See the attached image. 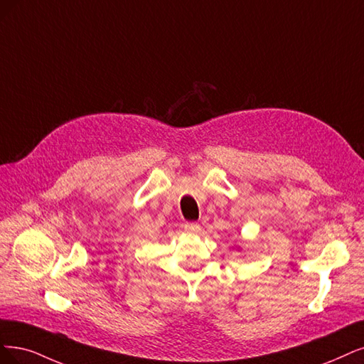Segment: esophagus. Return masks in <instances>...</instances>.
<instances>
[{
  "label": "esophagus",
  "instance_id": "esophagus-1",
  "mask_svg": "<svg viewBox=\"0 0 364 364\" xmlns=\"http://www.w3.org/2000/svg\"><path fill=\"white\" fill-rule=\"evenodd\" d=\"M183 230H184L187 234H198V232L200 231V225L186 222V223H183Z\"/></svg>",
  "mask_w": 364,
  "mask_h": 364
}]
</instances>
